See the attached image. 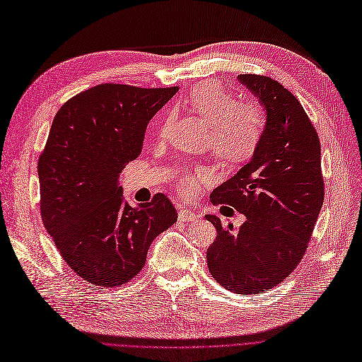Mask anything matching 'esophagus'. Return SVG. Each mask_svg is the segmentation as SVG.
Returning a JSON list of instances; mask_svg holds the SVG:
<instances>
[{"label":"esophagus","mask_w":362,"mask_h":362,"mask_svg":"<svg viewBox=\"0 0 362 362\" xmlns=\"http://www.w3.org/2000/svg\"><path fill=\"white\" fill-rule=\"evenodd\" d=\"M178 218L181 221H196V220H199V216L194 214L190 209H181L178 213Z\"/></svg>","instance_id":"esophagus-1"}]
</instances>
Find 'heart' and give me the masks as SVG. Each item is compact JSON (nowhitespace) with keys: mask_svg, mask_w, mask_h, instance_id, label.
<instances>
[{"mask_svg":"<svg viewBox=\"0 0 362 362\" xmlns=\"http://www.w3.org/2000/svg\"><path fill=\"white\" fill-rule=\"evenodd\" d=\"M187 105L208 124L206 141L220 160L226 163H241L250 158L265 130V114L253 102H236L235 97L216 82L196 85L187 97ZM172 117L166 115L161 121L158 134L165 138L169 132ZM206 169L194 173H182L178 181V190L185 197H193L199 185L209 180Z\"/></svg>","mask_w":362,"mask_h":362,"instance_id":"b5f03b06","label":"heart"}]
</instances>
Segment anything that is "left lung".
<instances>
[{
    "label": "left lung",
    "instance_id": "obj_1",
    "mask_svg": "<svg viewBox=\"0 0 362 362\" xmlns=\"http://www.w3.org/2000/svg\"><path fill=\"white\" fill-rule=\"evenodd\" d=\"M267 114L262 139L248 163L211 193L245 216L238 230L217 229L206 260L211 276L233 293L255 295L281 283L300 264L323 205L320 142L298 98L260 74H238Z\"/></svg>",
    "mask_w": 362,
    "mask_h": 362
}]
</instances>
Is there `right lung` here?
<instances>
[{
	"label": "right lung",
	"mask_w": 362,
	"mask_h": 362,
	"mask_svg": "<svg viewBox=\"0 0 362 362\" xmlns=\"http://www.w3.org/2000/svg\"><path fill=\"white\" fill-rule=\"evenodd\" d=\"M178 91L102 83L59 107L40 154V213L47 233L79 277L126 284L145 265L157 235L178 220L163 193L132 208L119 173L142 151L149 119Z\"/></svg>",
	"instance_id": "obj_1"
}]
</instances>
